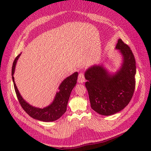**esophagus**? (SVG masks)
<instances>
[{
    "mask_svg": "<svg viewBox=\"0 0 151 151\" xmlns=\"http://www.w3.org/2000/svg\"><path fill=\"white\" fill-rule=\"evenodd\" d=\"M77 81H78L79 83H83L85 81V77H84V75L83 73H80V74H79Z\"/></svg>",
    "mask_w": 151,
    "mask_h": 151,
    "instance_id": "obj_1",
    "label": "esophagus"
}]
</instances>
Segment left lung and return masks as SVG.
Listing matches in <instances>:
<instances>
[{"label": "left lung", "instance_id": "1", "mask_svg": "<svg viewBox=\"0 0 151 151\" xmlns=\"http://www.w3.org/2000/svg\"><path fill=\"white\" fill-rule=\"evenodd\" d=\"M116 49L120 52L123 62L115 74L109 73L103 64L91 66L84 74L91 106L104 116L122 110L130 101L135 87L136 65L133 53L121 39H118Z\"/></svg>", "mask_w": 151, "mask_h": 151}]
</instances>
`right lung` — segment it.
I'll return each mask as SVG.
<instances>
[{
  "label": "right lung",
  "mask_w": 151,
  "mask_h": 151,
  "mask_svg": "<svg viewBox=\"0 0 151 151\" xmlns=\"http://www.w3.org/2000/svg\"><path fill=\"white\" fill-rule=\"evenodd\" d=\"M20 55L21 54L18 55L13 62L12 67V78L17 97L21 106L22 109L34 119L45 122H53L58 120L67 110V103L68 99H69L71 91L77 83L78 72H74V74L67 77L62 82V83L58 87V91L57 92L53 101L51 104L43 108H36L31 106L22 98L14 82V77L13 76L15 72L17 61Z\"/></svg>",
  "instance_id": "add662e5"
}]
</instances>
